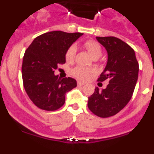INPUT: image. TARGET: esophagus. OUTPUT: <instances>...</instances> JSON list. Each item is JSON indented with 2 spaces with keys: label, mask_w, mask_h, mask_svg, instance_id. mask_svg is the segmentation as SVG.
I'll return each instance as SVG.
<instances>
[{
  "label": "esophagus",
  "mask_w": 154,
  "mask_h": 154,
  "mask_svg": "<svg viewBox=\"0 0 154 154\" xmlns=\"http://www.w3.org/2000/svg\"><path fill=\"white\" fill-rule=\"evenodd\" d=\"M77 84H78V86H82V85H85V82H82L78 81Z\"/></svg>",
  "instance_id": "34e87169"
}]
</instances>
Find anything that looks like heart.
<instances>
[{"label":"heart","instance_id":"1","mask_svg":"<svg viewBox=\"0 0 154 154\" xmlns=\"http://www.w3.org/2000/svg\"><path fill=\"white\" fill-rule=\"evenodd\" d=\"M84 46L89 51V53L91 55V56L95 59V58H99V57L103 55V48L101 45L98 43L97 42L94 40H89L84 43ZM76 51H77V48L75 45H72L66 50L65 52V59L68 62H72L75 59V57L76 55ZM92 71L89 69L86 68L78 67L75 68L72 70V73L75 78L79 79L81 80H85L89 77V75L91 74Z\"/></svg>","mask_w":154,"mask_h":154}]
</instances>
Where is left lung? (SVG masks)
Returning a JSON list of instances; mask_svg holds the SVG:
<instances>
[{
  "instance_id": "1",
  "label": "left lung",
  "mask_w": 154,
  "mask_h": 154,
  "mask_svg": "<svg viewBox=\"0 0 154 154\" xmlns=\"http://www.w3.org/2000/svg\"><path fill=\"white\" fill-rule=\"evenodd\" d=\"M108 53V61L98 81L109 80L106 88H99L89 97L88 107L102 118L116 115L130 102L138 79L139 63L135 51L126 42L116 37H96Z\"/></svg>"
}]
</instances>
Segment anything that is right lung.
Returning <instances> with one entry per match:
<instances>
[{
  "label": "right lung",
  "instance_id": "add662e5",
  "mask_svg": "<svg viewBox=\"0 0 154 154\" xmlns=\"http://www.w3.org/2000/svg\"><path fill=\"white\" fill-rule=\"evenodd\" d=\"M82 33L55 31L39 35L24 52L22 79L24 89L32 103L41 109L55 111L65 102V93L74 89L76 80L58 78L55 70L65 63L66 50Z\"/></svg>",
  "mask_w": 154,
  "mask_h": 154
}]
</instances>
